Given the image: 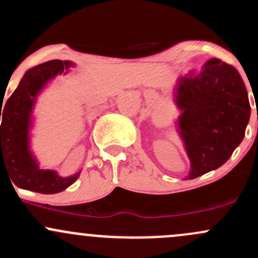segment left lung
<instances>
[{"instance_id":"obj_1","label":"left lung","mask_w":258,"mask_h":258,"mask_svg":"<svg viewBox=\"0 0 258 258\" xmlns=\"http://www.w3.org/2000/svg\"><path fill=\"white\" fill-rule=\"evenodd\" d=\"M173 96L193 179L223 166L242 141L251 113L247 91L234 66L210 59L201 73L178 77Z\"/></svg>"}]
</instances>
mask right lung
<instances>
[{"instance_id":"right-lung-1","label":"right lung","mask_w":258,"mask_h":258,"mask_svg":"<svg viewBox=\"0 0 258 258\" xmlns=\"http://www.w3.org/2000/svg\"><path fill=\"white\" fill-rule=\"evenodd\" d=\"M73 62L50 60L29 69L2 110L1 174H10L17 187L43 195H54L66 189L79 178L80 172L61 177L56 171L39 168L30 151L29 130L32 128L35 99L55 76L68 74Z\"/></svg>"}]
</instances>
